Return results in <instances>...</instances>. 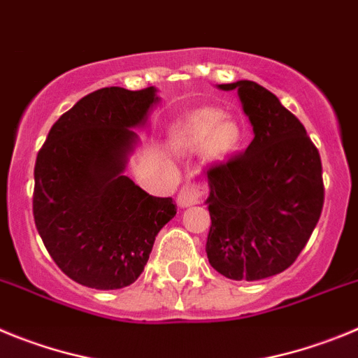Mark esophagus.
I'll return each instance as SVG.
<instances>
[{
    "label": "esophagus",
    "instance_id": "1",
    "mask_svg": "<svg viewBox=\"0 0 358 358\" xmlns=\"http://www.w3.org/2000/svg\"><path fill=\"white\" fill-rule=\"evenodd\" d=\"M207 185L201 182L185 183V185L180 189L176 203H178L180 207H191V205H196V203L201 201V198L207 194Z\"/></svg>",
    "mask_w": 358,
    "mask_h": 358
}]
</instances>
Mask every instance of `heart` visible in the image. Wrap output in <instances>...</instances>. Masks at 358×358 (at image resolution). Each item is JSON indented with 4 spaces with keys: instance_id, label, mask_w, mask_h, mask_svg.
<instances>
[{
    "instance_id": "1",
    "label": "heart",
    "mask_w": 358,
    "mask_h": 358,
    "mask_svg": "<svg viewBox=\"0 0 358 358\" xmlns=\"http://www.w3.org/2000/svg\"><path fill=\"white\" fill-rule=\"evenodd\" d=\"M221 112L201 108L187 115L178 124V135L189 144H205L208 141L215 155H224L239 144L241 131L234 121H221Z\"/></svg>"
}]
</instances>
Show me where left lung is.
<instances>
[{
	"label": "left lung",
	"instance_id": "left-lung-1",
	"mask_svg": "<svg viewBox=\"0 0 358 358\" xmlns=\"http://www.w3.org/2000/svg\"><path fill=\"white\" fill-rule=\"evenodd\" d=\"M219 89H237L255 137L207 171L205 250L215 271L253 282L285 271L308 243L323 210V167L303 124L273 92L250 80Z\"/></svg>",
	"mask_w": 358,
	"mask_h": 358
}]
</instances>
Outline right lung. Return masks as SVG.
Segmentation results:
<instances>
[{
  "mask_svg": "<svg viewBox=\"0 0 358 358\" xmlns=\"http://www.w3.org/2000/svg\"><path fill=\"white\" fill-rule=\"evenodd\" d=\"M155 87H105L51 127L34 169V219L55 264L85 287L123 289L144 271L155 237L176 214L123 175Z\"/></svg>",
  "mask_w": 358,
  "mask_h": 358,
  "instance_id": "add662e5",
  "label": "right lung"
}]
</instances>
